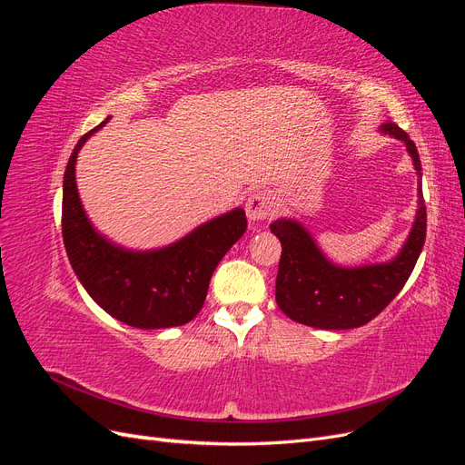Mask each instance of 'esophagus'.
<instances>
[{
  "instance_id": "obj_1",
  "label": "esophagus",
  "mask_w": 465,
  "mask_h": 465,
  "mask_svg": "<svg viewBox=\"0 0 465 465\" xmlns=\"http://www.w3.org/2000/svg\"><path fill=\"white\" fill-rule=\"evenodd\" d=\"M279 209L277 198L272 190H258L250 193L246 202V215L250 221H263L270 219Z\"/></svg>"
}]
</instances>
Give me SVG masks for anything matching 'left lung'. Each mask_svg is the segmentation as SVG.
Wrapping results in <instances>:
<instances>
[{"label":"left lung","mask_w":465,"mask_h":465,"mask_svg":"<svg viewBox=\"0 0 465 465\" xmlns=\"http://www.w3.org/2000/svg\"><path fill=\"white\" fill-rule=\"evenodd\" d=\"M401 139L420 176V159L415 143L398 124L380 128ZM281 241V260L275 281V301L291 320L320 330H351L369 323L396 299L410 279L427 236V207L419 182V209L405 246L388 263L340 267L322 254L302 224L291 219L272 223Z\"/></svg>","instance_id":"8db88e82"}]
</instances>
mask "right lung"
Wrapping results in <instances>:
<instances>
[{"label":"right lung","instance_id":"1","mask_svg":"<svg viewBox=\"0 0 465 465\" xmlns=\"http://www.w3.org/2000/svg\"><path fill=\"white\" fill-rule=\"evenodd\" d=\"M108 120L79 139L65 166L62 234L69 263L93 301L116 320L139 330L182 326L202 311L217 263L246 231V213L234 209L161 250L110 244L93 229L75 186L77 153Z\"/></svg>","mask_w":465,"mask_h":465}]
</instances>
